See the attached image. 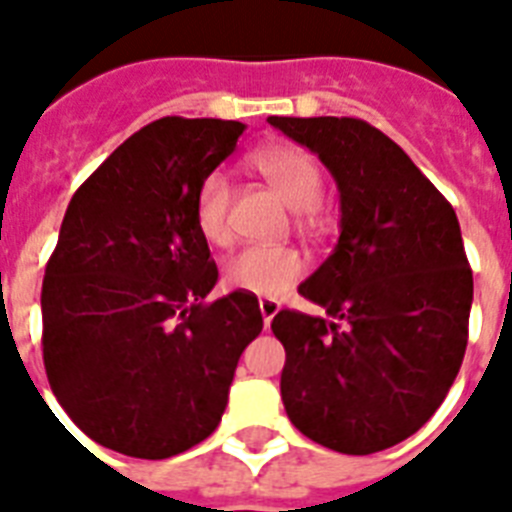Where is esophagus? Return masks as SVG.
<instances>
[{"instance_id": "obj_1", "label": "esophagus", "mask_w": 512, "mask_h": 512, "mask_svg": "<svg viewBox=\"0 0 512 512\" xmlns=\"http://www.w3.org/2000/svg\"><path fill=\"white\" fill-rule=\"evenodd\" d=\"M278 309H281V304L276 302V299H260V312H263V320H265V328L270 325V320L278 315Z\"/></svg>"}]
</instances>
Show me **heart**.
<instances>
[{
	"instance_id": "b5f03b06",
	"label": "heart",
	"mask_w": 512,
	"mask_h": 512,
	"mask_svg": "<svg viewBox=\"0 0 512 512\" xmlns=\"http://www.w3.org/2000/svg\"><path fill=\"white\" fill-rule=\"evenodd\" d=\"M252 169L263 176L268 187L283 203L296 210L302 223H312L315 205L322 197V171L309 153L291 145H273L257 150L249 158ZM197 229L210 244H226L231 239V187L223 174H208L195 197ZM304 263L291 247H244L223 265V281L236 291L257 296H281L296 278Z\"/></svg>"
}]
</instances>
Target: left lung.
Instances as JSON below:
<instances>
[{
    "mask_svg": "<svg viewBox=\"0 0 512 512\" xmlns=\"http://www.w3.org/2000/svg\"><path fill=\"white\" fill-rule=\"evenodd\" d=\"M317 153L341 192L333 255L299 286L325 309H281V398L309 440L369 455L440 409L468 341L474 276L453 205L388 135L351 117H268Z\"/></svg>",
    "mask_w": 512,
    "mask_h": 512,
    "instance_id": "1",
    "label": "left lung"
}]
</instances>
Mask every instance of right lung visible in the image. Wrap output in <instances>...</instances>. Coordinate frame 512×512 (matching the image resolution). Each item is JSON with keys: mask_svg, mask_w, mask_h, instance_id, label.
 Masks as SVG:
<instances>
[{"mask_svg": "<svg viewBox=\"0 0 512 512\" xmlns=\"http://www.w3.org/2000/svg\"><path fill=\"white\" fill-rule=\"evenodd\" d=\"M244 132L163 117L80 184L41 289L44 367L77 429L132 458H171L213 435L239 356L263 330L247 291L218 281L197 229L200 184Z\"/></svg>", "mask_w": 512, "mask_h": 512, "instance_id": "1", "label": "right lung"}]
</instances>
